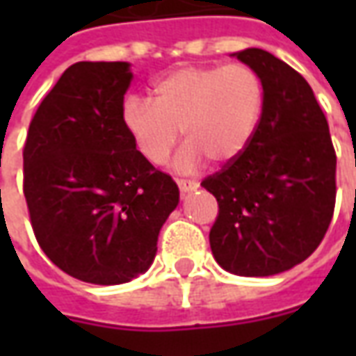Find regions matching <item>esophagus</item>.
Returning <instances> with one entry per match:
<instances>
[{"label": "esophagus", "instance_id": "34e87169", "mask_svg": "<svg viewBox=\"0 0 356 356\" xmlns=\"http://www.w3.org/2000/svg\"><path fill=\"white\" fill-rule=\"evenodd\" d=\"M177 185L179 191L185 194V193H193L198 188V183L196 181H191V179H177Z\"/></svg>", "mask_w": 356, "mask_h": 356}]
</instances>
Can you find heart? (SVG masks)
<instances>
[{
	"mask_svg": "<svg viewBox=\"0 0 356 356\" xmlns=\"http://www.w3.org/2000/svg\"><path fill=\"white\" fill-rule=\"evenodd\" d=\"M263 110V83L246 65L185 66L165 74L150 101L125 99L122 122L139 154L162 165L183 131L186 145L175 158L179 171H194L208 158L236 160L254 137Z\"/></svg>",
	"mask_w": 356,
	"mask_h": 356,
	"instance_id": "obj_1",
	"label": "heart"
}]
</instances>
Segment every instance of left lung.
Wrapping results in <instances>:
<instances>
[{"instance_id": "left-lung-1", "label": "left lung", "mask_w": 356, "mask_h": 356, "mask_svg": "<svg viewBox=\"0 0 356 356\" xmlns=\"http://www.w3.org/2000/svg\"><path fill=\"white\" fill-rule=\"evenodd\" d=\"M263 83L259 124L246 150L202 181L217 198L216 261L238 276H270L305 261L336 206V150L311 86L268 51L234 53Z\"/></svg>"}]
</instances>
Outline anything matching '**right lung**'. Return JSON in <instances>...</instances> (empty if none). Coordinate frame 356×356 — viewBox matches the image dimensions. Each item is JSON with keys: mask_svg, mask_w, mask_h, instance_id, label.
Instances as JSON below:
<instances>
[{"mask_svg": "<svg viewBox=\"0 0 356 356\" xmlns=\"http://www.w3.org/2000/svg\"><path fill=\"white\" fill-rule=\"evenodd\" d=\"M129 63H76L45 95L24 143V196L35 240L60 270L114 286L147 270L179 204L122 122Z\"/></svg>", "mask_w": 356, "mask_h": 356, "instance_id": "add662e5", "label": "right lung"}]
</instances>
